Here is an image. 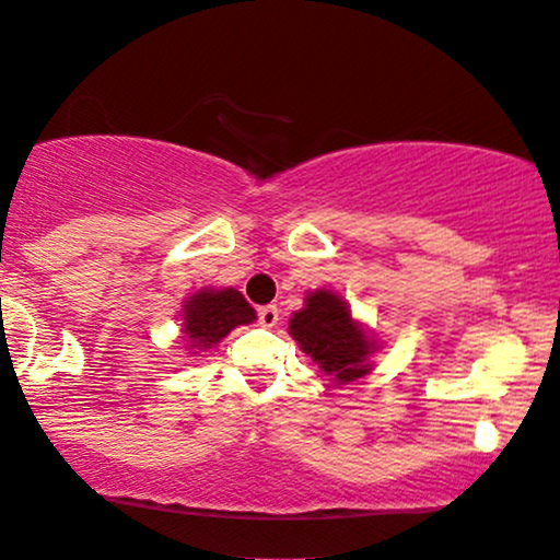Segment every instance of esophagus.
I'll return each mask as SVG.
<instances>
[{"instance_id": "1", "label": "esophagus", "mask_w": 560, "mask_h": 560, "mask_svg": "<svg viewBox=\"0 0 560 560\" xmlns=\"http://www.w3.org/2000/svg\"><path fill=\"white\" fill-rule=\"evenodd\" d=\"M278 320H280L278 305H262V308H259V324H262L265 328L278 326Z\"/></svg>"}]
</instances>
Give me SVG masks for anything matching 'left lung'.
Wrapping results in <instances>:
<instances>
[{
    "instance_id": "1",
    "label": "left lung",
    "mask_w": 560,
    "mask_h": 560,
    "mask_svg": "<svg viewBox=\"0 0 560 560\" xmlns=\"http://www.w3.org/2000/svg\"><path fill=\"white\" fill-rule=\"evenodd\" d=\"M288 334L339 387L366 377L374 370L372 357L382 349L362 320L351 316L349 303L326 288L305 293L303 308L293 313Z\"/></svg>"
}]
</instances>
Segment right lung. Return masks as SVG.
Instances as JSON below:
<instances>
[{
	"instance_id": "add662e5",
	"label": "right lung",
	"mask_w": 560,
	"mask_h": 560,
	"mask_svg": "<svg viewBox=\"0 0 560 560\" xmlns=\"http://www.w3.org/2000/svg\"><path fill=\"white\" fill-rule=\"evenodd\" d=\"M180 339L188 357H201L226 339L236 326L255 324L257 313L234 288H201L180 305Z\"/></svg>"
}]
</instances>
